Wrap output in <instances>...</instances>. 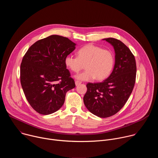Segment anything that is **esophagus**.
<instances>
[{
  "label": "esophagus",
  "mask_w": 158,
  "mask_h": 158,
  "mask_svg": "<svg viewBox=\"0 0 158 158\" xmlns=\"http://www.w3.org/2000/svg\"><path fill=\"white\" fill-rule=\"evenodd\" d=\"M75 84H76V85H79V84H81V81H75Z\"/></svg>",
  "instance_id": "1"
}]
</instances>
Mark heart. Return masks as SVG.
I'll return each mask as SVG.
<instances>
[{
  "instance_id": "obj_1",
  "label": "heart",
  "mask_w": 158,
  "mask_h": 158,
  "mask_svg": "<svg viewBox=\"0 0 158 158\" xmlns=\"http://www.w3.org/2000/svg\"><path fill=\"white\" fill-rule=\"evenodd\" d=\"M77 57L67 55L64 59L65 66L74 73H78L84 68L86 70L76 76L81 81H90L96 79L102 81L111 73L114 65V56L109 49L89 44L80 48Z\"/></svg>"
}]
</instances>
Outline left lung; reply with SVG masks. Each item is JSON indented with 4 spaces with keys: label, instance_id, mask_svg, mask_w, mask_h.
<instances>
[{
    "label": "left lung",
    "instance_id": "obj_1",
    "mask_svg": "<svg viewBox=\"0 0 158 158\" xmlns=\"http://www.w3.org/2000/svg\"><path fill=\"white\" fill-rule=\"evenodd\" d=\"M114 47L115 64L110 75L101 82L87 84L84 103L87 109L99 118L116 114L126 103L136 82V63L134 56L121 40L104 39Z\"/></svg>",
    "mask_w": 158,
    "mask_h": 158
}]
</instances>
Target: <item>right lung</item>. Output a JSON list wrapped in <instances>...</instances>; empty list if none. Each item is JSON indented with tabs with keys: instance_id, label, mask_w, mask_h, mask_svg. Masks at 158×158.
I'll return each mask as SVG.
<instances>
[{
	"instance_id": "right-lung-1",
	"label": "right lung",
	"mask_w": 158,
	"mask_h": 158,
	"mask_svg": "<svg viewBox=\"0 0 158 158\" xmlns=\"http://www.w3.org/2000/svg\"><path fill=\"white\" fill-rule=\"evenodd\" d=\"M75 46L68 38L52 35L35 42L23 57L21 85L27 101L38 113L48 115L58 110L66 93L76 87L64 63Z\"/></svg>"
}]
</instances>
